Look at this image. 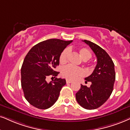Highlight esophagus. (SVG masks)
I'll return each instance as SVG.
<instances>
[{
    "label": "esophagus",
    "mask_w": 130,
    "mask_h": 130,
    "mask_svg": "<svg viewBox=\"0 0 130 130\" xmlns=\"http://www.w3.org/2000/svg\"><path fill=\"white\" fill-rule=\"evenodd\" d=\"M66 82H67V83H72V82H73V81H72V80H68V79H67V80H66Z\"/></svg>",
    "instance_id": "34e87169"
}]
</instances>
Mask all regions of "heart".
<instances>
[{
	"label": "heart",
	"instance_id": "1",
	"mask_svg": "<svg viewBox=\"0 0 130 130\" xmlns=\"http://www.w3.org/2000/svg\"><path fill=\"white\" fill-rule=\"evenodd\" d=\"M78 52L81 58L85 61L91 58L92 54L88 48L85 47H80L78 48ZM70 53L68 48H65L62 51L59 56V62L61 64H65L68 60V57ZM85 71L80 67H74L73 65H68L64 67L62 70V76L68 80H74L77 77H81L84 75Z\"/></svg>",
	"mask_w": 130,
	"mask_h": 130
}]
</instances>
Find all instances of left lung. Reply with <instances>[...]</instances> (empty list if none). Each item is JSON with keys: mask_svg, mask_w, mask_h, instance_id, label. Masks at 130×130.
<instances>
[{"mask_svg": "<svg viewBox=\"0 0 130 130\" xmlns=\"http://www.w3.org/2000/svg\"><path fill=\"white\" fill-rule=\"evenodd\" d=\"M83 41L89 45L95 53L97 64L92 74L85 78L86 82H91V86L81 85L75 98L82 107L93 110L102 106L112 93L116 77L115 65L107 53L99 45L88 40Z\"/></svg>", "mask_w": 130, "mask_h": 130, "instance_id": "left-lung-1", "label": "left lung"}]
</instances>
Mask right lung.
I'll return each mask as SVG.
<instances>
[{
  "mask_svg": "<svg viewBox=\"0 0 130 130\" xmlns=\"http://www.w3.org/2000/svg\"><path fill=\"white\" fill-rule=\"evenodd\" d=\"M72 42L47 39L34 45L26 56L21 69V88L24 97L33 106L47 109L58 99L66 80L56 78L59 73L54 69L59 64L60 53ZM49 76L55 77L53 82L46 81Z\"/></svg>",
  "mask_w": 130,
  "mask_h": 130,
  "instance_id": "1",
  "label": "right lung"
}]
</instances>
